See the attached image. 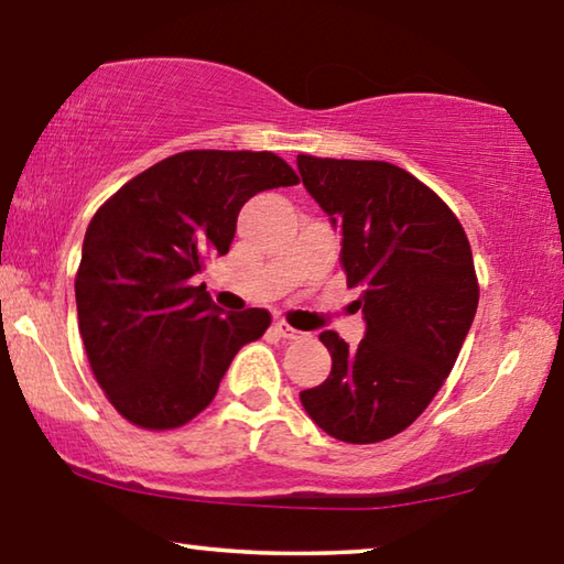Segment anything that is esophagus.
<instances>
[{"mask_svg": "<svg viewBox=\"0 0 564 564\" xmlns=\"http://www.w3.org/2000/svg\"><path fill=\"white\" fill-rule=\"evenodd\" d=\"M274 330H276V333H280V336H282V338H290V340H295V338H300V330H295V328H292V325H290V323H284V321H276V323H274Z\"/></svg>", "mask_w": 564, "mask_h": 564, "instance_id": "1", "label": "esophagus"}]
</instances>
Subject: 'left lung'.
<instances>
[{"instance_id": "obj_1", "label": "left lung", "mask_w": 564, "mask_h": 564, "mask_svg": "<svg viewBox=\"0 0 564 564\" xmlns=\"http://www.w3.org/2000/svg\"><path fill=\"white\" fill-rule=\"evenodd\" d=\"M307 193L340 228V269L361 288L366 336L321 333L333 369L300 391L317 427L350 445L399 435L453 371L478 307V276L458 216L406 170L379 160L297 154Z\"/></svg>"}]
</instances>
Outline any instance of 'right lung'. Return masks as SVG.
I'll list each match as a JSON object with an SVG mask.
<instances>
[{
	"label": "right lung",
	"mask_w": 564,
	"mask_h": 564,
	"mask_svg": "<svg viewBox=\"0 0 564 564\" xmlns=\"http://www.w3.org/2000/svg\"><path fill=\"white\" fill-rule=\"evenodd\" d=\"M297 183L274 152L187 150L96 210L76 272L78 330L94 379L134 427L198 417L243 343L264 336L267 310L224 315L193 276L226 254L251 195Z\"/></svg>",
	"instance_id": "obj_1"
}]
</instances>
